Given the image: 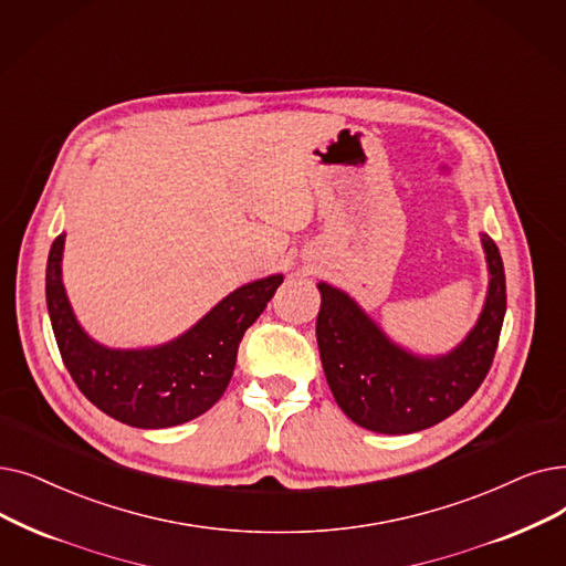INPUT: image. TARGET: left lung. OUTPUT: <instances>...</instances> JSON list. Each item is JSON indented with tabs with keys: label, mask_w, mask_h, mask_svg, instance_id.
<instances>
[{
	"label": "left lung",
	"mask_w": 566,
	"mask_h": 566,
	"mask_svg": "<svg viewBox=\"0 0 566 566\" xmlns=\"http://www.w3.org/2000/svg\"><path fill=\"white\" fill-rule=\"evenodd\" d=\"M488 293L474 328L447 354L421 356L398 342L347 291L318 282L316 342L337 407L373 432L409 434L444 421L470 400L495 358L506 312L504 263L481 233Z\"/></svg>",
	"instance_id": "left-lung-1"
}]
</instances>
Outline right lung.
Listing matches in <instances>:
<instances>
[{"mask_svg":"<svg viewBox=\"0 0 566 566\" xmlns=\"http://www.w3.org/2000/svg\"><path fill=\"white\" fill-rule=\"evenodd\" d=\"M64 233L45 268V303L69 375L83 396L132 428H170L206 413L233 377L240 339L284 275L242 284L176 339L143 349H113L78 324L62 282Z\"/></svg>","mask_w":566,"mask_h":566,"instance_id":"obj_1","label":"right lung"}]
</instances>
